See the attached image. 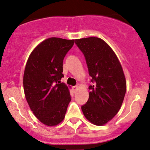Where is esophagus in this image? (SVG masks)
Segmentation results:
<instances>
[{"instance_id": "esophagus-1", "label": "esophagus", "mask_w": 150, "mask_h": 150, "mask_svg": "<svg viewBox=\"0 0 150 150\" xmlns=\"http://www.w3.org/2000/svg\"><path fill=\"white\" fill-rule=\"evenodd\" d=\"M78 89H79V86H77V85L73 86V91H77V90H78Z\"/></svg>"}]
</instances>
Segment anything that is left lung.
I'll use <instances>...</instances> for the list:
<instances>
[{"mask_svg": "<svg viewBox=\"0 0 150 150\" xmlns=\"http://www.w3.org/2000/svg\"><path fill=\"white\" fill-rule=\"evenodd\" d=\"M85 57L93 85L82 106L84 117L96 126L105 125L120 110L127 91V82L116 54L103 40L96 37L75 40Z\"/></svg>", "mask_w": 150, "mask_h": 150, "instance_id": "left-lung-1", "label": "left lung"}]
</instances>
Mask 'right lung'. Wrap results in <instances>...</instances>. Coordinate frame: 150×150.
Returning a JSON list of instances; mask_svg holds the SVG:
<instances>
[{
	"label": "right lung",
	"instance_id": "1",
	"mask_svg": "<svg viewBox=\"0 0 150 150\" xmlns=\"http://www.w3.org/2000/svg\"><path fill=\"white\" fill-rule=\"evenodd\" d=\"M74 42L50 38L38 45L27 60L23 78L25 97L36 118L48 127L64 120L71 100L69 88L60 80L64 59Z\"/></svg>",
	"mask_w": 150,
	"mask_h": 150
}]
</instances>
